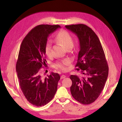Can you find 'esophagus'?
Listing matches in <instances>:
<instances>
[{
	"instance_id": "esophagus-1",
	"label": "esophagus",
	"mask_w": 122,
	"mask_h": 122,
	"mask_svg": "<svg viewBox=\"0 0 122 122\" xmlns=\"http://www.w3.org/2000/svg\"><path fill=\"white\" fill-rule=\"evenodd\" d=\"M66 77V76L65 75H62L61 76V79H63V78H65Z\"/></svg>"
}]
</instances>
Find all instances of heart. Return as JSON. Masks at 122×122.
<instances>
[{"instance_id": "1", "label": "heart", "mask_w": 122, "mask_h": 122, "mask_svg": "<svg viewBox=\"0 0 122 122\" xmlns=\"http://www.w3.org/2000/svg\"><path fill=\"white\" fill-rule=\"evenodd\" d=\"M55 39L61 44H62L66 48H72L74 45V40L69 32L66 30H61L57 34ZM45 53L47 56H50L51 54V41L47 40L45 45ZM71 60L69 58H65L57 61L55 63L56 68L66 71L68 68V66L71 63Z\"/></svg>"}]
</instances>
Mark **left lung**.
I'll use <instances>...</instances> for the list:
<instances>
[{
    "label": "left lung",
    "instance_id": "left-lung-1",
    "mask_svg": "<svg viewBox=\"0 0 122 122\" xmlns=\"http://www.w3.org/2000/svg\"><path fill=\"white\" fill-rule=\"evenodd\" d=\"M65 27L77 36L80 46L75 67L77 71L81 70L82 76H70L71 95L78 102L89 104L100 96L108 76L104 51L98 36L89 27L82 24Z\"/></svg>",
    "mask_w": 122,
    "mask_h": 122
}]
</instances>
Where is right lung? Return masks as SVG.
I'll list each match as a JSON object with an SVG mask.
<instances>
[{
    "label": "right lung",
    "instance_id": "1",
    "mask_svg": "<svg viewBox=\"0 0 122 122\" xmlns=\"http://www.w3.org/2000/svg\"><path fill=\"white\" fill-rule=\"evenodd\" d=\"M61 27L58 25H40L28 32L22 41L16 64L20 89L33 106L41 107L52 100L60 76L51 73L42 78L41 68L46 67L45 45L49 35Z\"/></svg>",
    "mask_w": 122,
    "mask_h": 122
}]
</instances>
